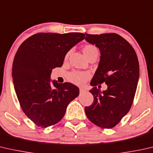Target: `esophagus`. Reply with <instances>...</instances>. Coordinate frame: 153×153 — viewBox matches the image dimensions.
Masks as SVG:
<instances>
[{
    "label": "esophagus",
    "instance_id": "34e87169",
    "mask_svg": "<svg viewBox=\"0 0 153 153\" xmlns=\"http://www.w3.org/2000/svg\"><path fill=\"white\" fill-rule=\"evenodd\" d=\"M85 92L86 90L85 89H83V88H79V92H80V94H83V93Z\"/></svg>",
    "mask_w": 153,
    "mask_h": 153
}]
</instances>
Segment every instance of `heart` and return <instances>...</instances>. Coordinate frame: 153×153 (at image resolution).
I'll use <instances>...</instances> for the list:
<instances>
[{
  "instance_id": "1",
  "label": "heart",
  "mask_w": 153,
  "mask_h": 153,
  "mask_svg": "<svg viewBox=\"0 0 153 153\" xmlns=\"http://www.w3.org/2000/svg\"><path fill=\"white\" fill-rule=\"evenodd\" d=\"M83 54L88 59L93 56H98L99 50L94 45L92 44H87L85 45L83 48ZM70 51L68 52L65 55L64 59L67 60L70 56ZM90 78V74L87 72L74 71L70 72L68 76V79L70 82L76 85H83L85 84L86 81Z\"/></svg>"
}]
</instances>
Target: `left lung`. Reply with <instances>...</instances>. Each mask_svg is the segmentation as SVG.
<instances>
[{"instance_id": "left-lung-1", "label": "left lung", "mask_w": 153, "mask_h": 153, "mask_svg": "<svg viewBox=\"0 0 153 153\" xmlns=\"http://www.w3.org/2000/svg\"><path fill=\"white\" fill-rule=\"evenodd\" d=\"M85 34L88 43L101 52L99 67L91 81V105L85 108L88 119L102 128H114L129 112L133 103L139 76L137 54L132 45L115 33ZM105 82L106 91L96 87Z\"/></svg>"}]
</instances>
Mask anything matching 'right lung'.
<instances>
[{
	"label": "right lung",
	"mask_w": 153,
	"mask_h": 153,
	"mask_svg": "<svg viewBox=\"0 0 153 153\" xmlns=\"http://www.w3.org/2000/svg\"><path fill=\"white\" fill-rule=\"evenodd\" d=\"M85 38L79 32L38 33L20 45L12 65L14 89L20 105L39 127L58 123L66 108L79 96V88L70 83H50L52 70L63 65L68 51Z\"/></svg>",
	"instance_id": "right-lung-1"
}]
</instances>
